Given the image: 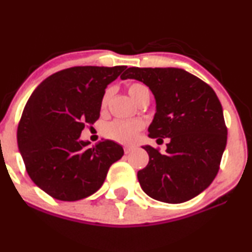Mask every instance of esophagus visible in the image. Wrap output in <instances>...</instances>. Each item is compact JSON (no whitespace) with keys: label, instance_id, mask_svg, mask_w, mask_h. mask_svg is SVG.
<instances>
[{"label":"esophagus","instance_id":"esophagus-1","mask_svg":"<svg viewBox=\"0 0 252 252\" xmlns=\"http://www.w3.org/2000/svg\"><path fill=\"white\" fill-rule=\"evenodd\" d=\"M132 150H134V148H132V147H124V153H126V154H129V153H131Z\"/></svg>","mask_w":252,"mask_h":252}]
</instances>
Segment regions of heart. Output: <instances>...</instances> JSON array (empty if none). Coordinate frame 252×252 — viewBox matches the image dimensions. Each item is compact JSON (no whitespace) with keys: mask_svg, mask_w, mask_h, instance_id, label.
<instances>
[{"mask_svg":"<svg viewBox=\"0 0 252 252\" xmlns=\"http://www.w3.org/2000/svg\"><path fill=\"white\" fill-rule=\"evenodd\" d=\"M129 96L134 102L138 103L144 98L150 97V91L148 86L142 83H131L128 86ZM110 96H111V90H106L102 98V108L108 105ZM143 128V124L140 121H123L116 120L105 124L103 129V134L109 140L115 141L118 143H131L137 136L138 131Z\"/></svg>","mask_w":252,"mask_h":252,"instance_id":"1","label":"heart"}]
</instances>
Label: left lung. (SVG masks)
<instances>
[{"label": "left lung", "instance_id": "1", "mask_svg": "<svg viewBox=\"0 0 252 252\" xmlns=\"http://www.w3.org/2000/svg\"><path fill=\"white\" fill-rule=\"evenodd\" d=\"M146 84L154 94L156 114L149 137L167 150L144 146L149 162L137 172L141 187L155 200L180 204L212 184L226 147L227 128L221 104L209 84L174 67H129L121 76Z\"/></svg>", "mask_w": 252, "mask_h": 252}]
</instances>
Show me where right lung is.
Returning a JSON list of instances; mask_svg holds the SVG:
<instances>
[{"mask_svg": "<svg viewBox=\"0 0 252 252\" xmlns=\"http://www.w3.org/2000/svg\"><path fill=\"white\" fill-rule=\"evenodd\" d=\"M126 66H76L46 78L26 104L17 146L30 178L52 198L76 201L102 187L123 148L104 140L90 148L80 140L99 118L106 86Z\"/></svg>", "mask_w": 252, "mask_h": 252, "instance_id": "right-lung-1", "label": "right lung"}]
</instances>
